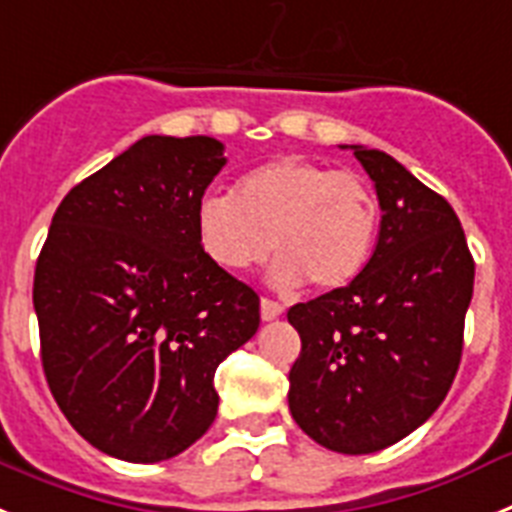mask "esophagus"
Here are the masks:
<instances>
[{
    "instance_id": "obj_1",
    "label": "esophagus",
    "mask_w": 512,
    "mask_h": 512,
    "mask_svg": "<svg viewBox=\"0 0 512 512\" xmlns=\"http://www.w3.org/2000/svg\"><path fill=\"white\" fill-rule=\"evenodd\" d=\"M281 314H283V306L278 304V301H273V299L260 301V317L265 319V322H273V319H278Z\"/></svg>"
}]
</instances>
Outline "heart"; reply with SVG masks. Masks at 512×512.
Listing matches in <instances>:
<instances>
[{"instance_id": "obj_1", "label": "heart", "mask_w": 512, "mask_h": 512, "mask_svg": "<svg viewBox=\"0 0 512 512\" xmlns=\"http://www.w3.org/2000/svg\"><path fill=\"white\" fill-rule=\"evenodd\" d=\"M379 234V201L355 172L281 157L247 172L229 195H203L195 237L226 273H244L278 255L270 281L317 291L350 283L366 268Z\"/></svg>"}]
</instances>
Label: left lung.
<instances>
[{"label":"left lung","mask_w":512,"mask_h":512,"mask_svg":"<svg viewBox=\"0 0 512 512\" xmlns=\"http://www.w3.org/2000/svg\"><path fill=\"white\" fill-rule=\"evenodd\" d=\"M379 195V242L348 286L296 304L288 407L337 453H373L446 399L464 350L474 260L459 216L386 151L350 146Z\"/></svg>","instance_id":"8db88e82"}]
</instances>
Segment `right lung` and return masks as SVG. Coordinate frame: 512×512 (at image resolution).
<instances>
[{
  "label": "right lung",
  "mask_w": 512,
  "mask_h": 512,
  "mask_svg": "<svg viewBox=\"0 0 512 512\" xmlns=\"http://www.w3.org/2000/svg\"><path fill=\"white\" fill-rule=\"evenodd\" d=\"M226 164L211 136H144L66 193L33 281L41 361L71 428L157 464L216 420L213 373L260 327V299L216 268L195 208Z\"/></svg>",
  "instance_id": "obj_1"
}]
</instances>
